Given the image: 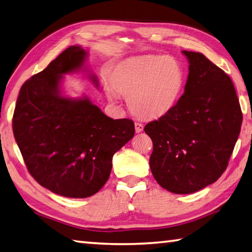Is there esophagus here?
<instances>
[{
    "instance_id": "esophagus-1",
    "label": "esophagus",
    "mask_w": 252,
    "mask_h": 252,
    "mask_svg": "<svg viewBox=\"0 0 252 252\" xmlns=\"http://www.w3.org/2000/svg\"><path fill=\"white\" fill-rule=\"evenodd\" d=\"M143 127H144V126H143L142 123L135 122V132H136V133L142 132V131H143Z\"/></svg>"
}]
</instances>
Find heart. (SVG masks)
I'll use <instances>...</instances> for the list:
<instances>
[{"mask_svg": "<svg viewBox=\"0 0 252 252\" xmlns=\"http://www.w3.org/2000/svg\"><path fill=\"white\" fill-rule=\"evenodd\" d=\"M185 75L179 62L165 56H144L118 65L111 75L115 90L127 98L133 113L156 118L170 110L178 100ZM108 97L116 99L112 90Z\"/></svg>", "mask_w": 252, "mask_h": 252, "instance_id": "heart-1", "label": "heart"}]
</instances>
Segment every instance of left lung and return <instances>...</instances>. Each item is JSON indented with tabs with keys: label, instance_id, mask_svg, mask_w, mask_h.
<instances>
[{
	"label": "left lung",
	"instance_id": "1",
	"mask_svg": "<svg viewBox=\"0 0 252 252\" xmlns=\"http://www.w3.org/2000/svg\"><path fill=\"white\" fill-rule=\"evenodd\" d=\"M182 53L189 62L184 95L144 131L153 141L150 167L155 180L172 193L189 194L225 171L243 113L227 74L200 52Z\"/></svg>",
	"mask_w": 252,
	"mask_h": 252
}]
</instances>
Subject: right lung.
<instances>
[{"instance_id":"right-lung-1","label":"right lung","mask_w":252,"mask_h":252,"mask_svg":"<svg viewBox=\"0 0 252 252\" xmlns=\"http://www.w3.org/2000/svg\"><path fill=\"white\" fill-rule=\"evenodd\" d=\"M87 51L71 46L24 83L13 132L28 171L39 185L66 198H88L109 178L112 157L134 136V122L107 117L87 96L63 95L65 74L84 71ZM97 88L98 78L88 74Z\"/></svg>"}]
</instances>
